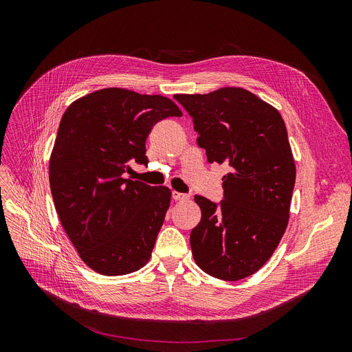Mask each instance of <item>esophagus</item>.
<instances>
[{
  "mask_svg": "<svg viewBox=\"0 0 352 352\" xmlns=\"http://www.w3.org/2000/svg\"><path fill=\"white\" fill-rule=\"evenodd\" d=\"M172 197H173V199H175V201H188V199H189V195H188V194H182V192H176V190H173V194H172Z\"/></svg>",
  "mask_w": 352,
  "mask_h": 352,
  "instance_id": "obj_1",
  "label": "esophagus"
}]
</instances>
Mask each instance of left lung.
<instances>
[{"instance_id": "8db88e82", "label": "left lung", "mask_w": 352, "mask_h": 352, "mask_svg": "<svg viewBox=\"0 0 352 352\" xmlns=\"http://www.w3.org/2000/svg\"><path fill=\"white\" fill-rule=\"evenodd\" d=\"M192 117L208 163H226L223 199L195 195L201 221L190 232L195 263L212 278L239 280L260 270L289 219L295 163L282 116L242 88L175 95Z\"/></svg>"}]
</instances>
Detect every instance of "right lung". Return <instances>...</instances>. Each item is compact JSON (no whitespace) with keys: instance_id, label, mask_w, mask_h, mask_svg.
<instances>
[{"instance_id":"1","label":"right lung","mask_w":352,"mask_h":352,"mask_svg":"<svg viewBox=\"0 0 352 352\" xmlns=\"http://www.w3.org/2000/svg\"><path fill=\"white\" fill-rule=\"evenodd\" d=\"M162 95L105 88L70 104L50 158V186L63 228L92 270L120 276L151 257L172 192L124 179L131 163L146 164L153 126L180 117Z\"/></svg>"}]
</instances>
